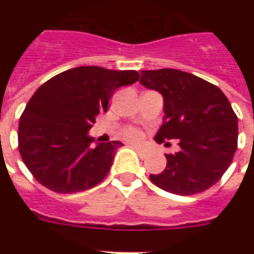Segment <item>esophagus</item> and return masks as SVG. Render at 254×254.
Returning <instances> with one entry per match:
<instances>
[{"instance_id": "34e87169", "label": "esophagus", "mask_w": 254, "mask_h": 254, "mask_svg": "<svg viewBox=\"0 0 254 254\" xmlns=\"http://www.w3.org/2000/svg\"><path fill=\"white\" fill-rule=\"evenodd\" d=\"M135 149V151H137V153H138V155H139V158H145V157H146V151L143 150L142 147H139V146H133Z\"/></svg>"}]
</instances>
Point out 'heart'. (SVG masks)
I'll list each match as a JSON object with an SVG mask.
<instances>
[{
    "label": "heart",
    "mask_w": 254,
    "mask_h": 254,
    "mask_svg": "<svg viewBox=\"0 0 254 254\" xmlns=\"http://www.w3.org/2000/svg\"><path fill=\"white\" fill-rule=\"evenodd\" d=\"M123 135L125 138L129 139V141H133V142H139V141H142L143 138L142 130H139L138 127H127V129H124Z\"/></svg>",
    "instance_id": "heart-1"
}]
</instances>
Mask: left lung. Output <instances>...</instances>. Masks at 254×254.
Segmentation results:
<instances>
[{
  "instance_id": "obj_1",
  "label": "left lung",
  "mask_w": 254,
  "mask_h": 254,
  "mask_svg": "<svg viewBox=\"0 0 254 254\" xmlns=\"http://www.w3.org/2000/svg\"><path fill=\"white\" fill-rule=\"evenodd\" d=\"M141 73L139 83L163 96L165 117L155 141L177 139L181 147L165 154L166 169L151 174L150 181L177 195L208 190L220 181L237 149V116L227 96L216 85L179 69Z\"/></svg>"
}]
</instances>
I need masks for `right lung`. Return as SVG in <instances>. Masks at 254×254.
I'll return each instance as SVG.
<instances>
[{"instance_id": "add662e5", "label": "right lung", "mask_w": 254, "mask_h": 254, "mask_svg": "<svg viewBox=\"0 0 254 254\" xmlns=\"http://www.w3.org/2000/svg\"><path fill=\"white\" fill-rule=\"evenodd\" d=\"M139 79L133 69L95 65L67 69L38 88L22 113L18 149L42 186L58 193L95 187L111 170L119 141L97 143L88 130L116 89Z\"/></svg>"}]
</instances>
